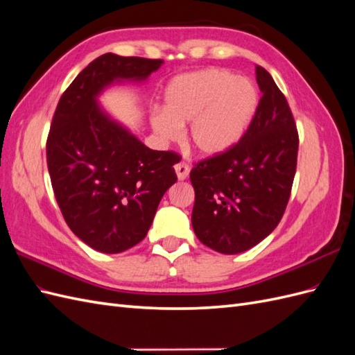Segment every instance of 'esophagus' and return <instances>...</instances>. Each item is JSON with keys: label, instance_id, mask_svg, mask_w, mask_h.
Listing matches in <instances>:
<instances>
[{"label": "esophagus", "instance_id": "obj_1", "mask_svg": "<svg viewBox=\"0 0 355 355\" xmlns=\"http://www.w3.org/2000/svg\"><path fill=\"white\" fill-rule=\"evenodd\" d=\"M175 170H176V175H178L179 180H185L189 175V166L187 163H184V161H182V163H179V164H176Z\"/></svg>", "mask_w": 355, "mask_h": 355}]
</instances>
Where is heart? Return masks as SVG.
I'll return each instance as SVG.
<instances>
[{
  "instance_id": "heart-1",
  "label": "heart",
  "mask_w": 355,
  "mask_h": 355,
  "mask_svg": "<svg viewBox=\"0 0 355 355\" xmlns=\"http://www.w3.org/2000/svg\"><path fill=\"white\" fill-rule=\"evenodd\" d=\"M163 111L151 116L154 132L175 141L188 125L187 141L201 157H216L237 145L259 106V92L247 78L209 68L179 75L166 87Z\"/></svg>"
}]
</instances>
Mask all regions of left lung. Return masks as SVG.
I'll list each match as a JSON object with an SVG mask.
<instances>
[{"mask_svg":"<svg viewBox=\"0 0 355 355\" xmlns=\"http://www.w3.org/2000/svg\"><path fill=\"white\" fill-rule=\"evenodd\" d=\"M262 92L249 130L230 151L191 170L196 191L192 228L223 254L252 249L270 235L288 202L299 137L292 111L270 72L256 67Z\"/></svg>","mask_w":355,"mask_h":355,"instance_id":"left-lung-1","label":"left lung"}]
</instances>
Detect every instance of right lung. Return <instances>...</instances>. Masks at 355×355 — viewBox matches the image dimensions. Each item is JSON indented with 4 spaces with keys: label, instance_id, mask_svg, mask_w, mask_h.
Segmentation results:
<instances>
[{
    "label": "right lung",
    "instance_id": "1",
    "mask_svg": "<svg viewBox=\"0 0 355 355\" xmlns=\"http://www.w3.org/2000/svg\"><path fill=\"white\" fill-rule=\"evenodd\" d=\"M163 63L106 53L77 75L53 115L51 187L71 231L98 252L121 253L141 243L178 180V154L149 149L98 103L111 84L145 81Z\"/></svg>",
    "mask_w": 355,
    "mask_h": 355
}]
</instances>
